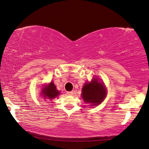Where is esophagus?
<instances>
[{
    "label": "esophagus",
    "instance_id": "esophagus-1",
    "mask_svg": "<svg viewBox=\"0 0 149 149\" xmlns=\"http://www.w3.org/2000/svg\"><path fill=\"white\" fill-rule=\"evenodd\" d=\"M67 94L68 95H72L73 92H72V91H69V92H67Z\"/></svg>",
    "mask_w": 149,
    "mask_h": 149
}]
</instances>
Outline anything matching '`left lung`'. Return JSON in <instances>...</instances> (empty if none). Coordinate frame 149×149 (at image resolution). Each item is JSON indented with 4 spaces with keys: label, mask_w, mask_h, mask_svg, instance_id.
<instances>
[{
    "label": "left lung",
    "mask_w": 149,
    "mask_h": 149,
    "mask_svg": "<svg viewBox=\"0 0 149 149\" xmlns=\"http://www.w3.org/2000/svg\"><path fill=\"white\" fill-rule=\"evenodd\" d=\"M82 97L86 103L97 105L102 102L106 96V88L101 82L94 79L91 82L86 83L82 87Z\"/></svg>",
    "instance_id": "left-lung-1"
}]
</instances>
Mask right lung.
<instances>
[{"instance_id":"add662e5","label":"right lung","mask_w":149,"mask_h":149,"mask_svg":"<svg viewBox=\"0 0 149 149\" xmlns=\"http://www.w3.org/2000/svg\"><path fill=\"white\" fill-rule=\"evenodd\" d=\"M42 93L43 97H45V98L47 97L50 99H52L59 95V92L56 90V86L52 82L46 86L44 89H42Z\"/></svg>"}]
</instances>
